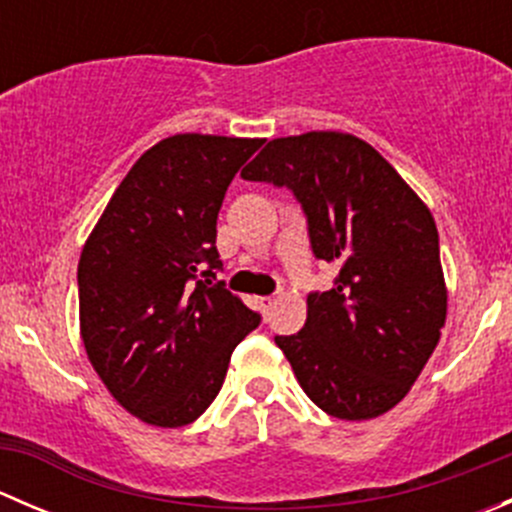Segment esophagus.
<instances>
[{"mask_svg":"<svg viewBox=\"0 0 512 512\" xmlns=\"http://www.w3.org/2000/svg\"><path fill=\"white\" fill-rule=\"evenodd\" d=\"M272 304H275V297H257V307L262 309V314L270 312Z\"/></svg>","mask_w":512,"mask_h":512,"instance_id":"obj_1","label":"esophagus"}]
</instances>
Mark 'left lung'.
I'll use <instances>...</instances> for the list:
<instances>
[{"instance_id": "obj_1", "label": "left lung", "mask_w": 512, "mask_h": 512, "mask_svg": "<svg viewBox=\"0 0 512 512\" xmlns=\"http://www.w3.org/2000/svg\"><path fill=\"white\" fill-rule=\"evenodd\" d=\"M242 178L287 188L314 257L339 265L329 292L307 294L304 327L275 337L304 394L344 421L394 409L446 322L428 208L369 143L337 131L275 138Z\"/></svg>"}]
</instances>
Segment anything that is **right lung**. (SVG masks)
Here are the masks:
<instances>
[{"label":"right lung","instance_id":"obj_1","mask_svg":"<svg viewBox=\"0 0 512 512\" xmlns=\"http://www.w3.org/2000/svg\"><path fill=\"white\" fill-rule=\"evenodd\" d=\"M260 138L180 133L136 160L79 260L81 337L113 399L151 426H188L223 386L260 314L218 282L227 185Z\"/></svg>","mask_w":512,"mask_h":512}]
</instances>
